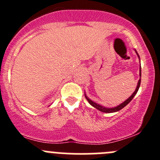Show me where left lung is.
I'll list each match as a JSON object with an SVG mask.
<instances>
[{
  "instance_id": "obj_1",
  "label": "left lung",
  "mask_w": 160,
  "mask_h": 160,
  "mask_svg": "<svg viewBox=\"0 0 160 160\" xmlns=\"http://www.w3.org/2000/svg\"><path fill=\"white\" fill-rule=\"evenodd\" d=\"M135 52H136V50H135ZM136 53H137L138 56V58H139V55H138V52H136ZM141 76H142V72H141V67H140V77H141ZM140 84H141V78H140V80H138V83L137 88H136L135 91H134V92L133 93L132 95H131V97L127 99V100L125 101L124 102H123V103H122V104H120V105H118V106L115 107V108H105V107L102 106V105H98V104L95 103V102H92V101H91V99L88 98L87 97L86 95H85V98H86L87 100L88 101V102H89V103L91 104V105H92L93 107H94V108H97V109H98L99 111L102 112H106V113L115 112H117V111H119V110L122 109V108H123V107L126 106V105H128V104L129 103V102H131V100H132L133 98L134 97V95H135V94H137L138 91V89H139V87H140Z\"/></svg>"
}]
</instances>
